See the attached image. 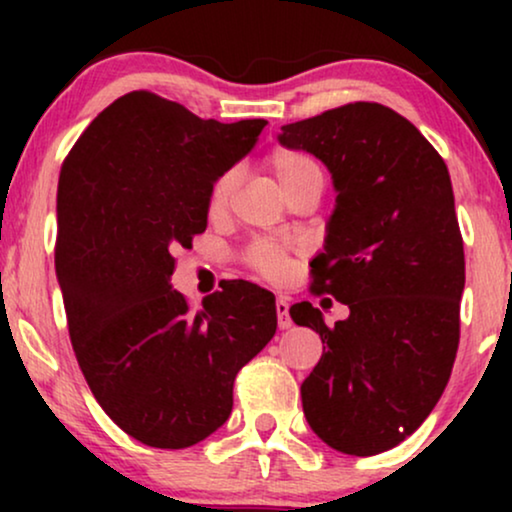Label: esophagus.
<instances>
[{
  "label": "esophagus",
  "instance_id": "34e87169",
  "mask_svg": "<svg viewBox=\"0 0 512 512\" xmlns=\"http://www.w3.org/2000/svg\"><path fill=\"white\" fill-rule=\"evenodd\" d=\"M275 310H277V324L282 331H286V328H291V317H289V300L286 298H277L275 303Z\"/></svg>",
  "mask_w": 512,
  "mask_h": 512
}]
</instances>
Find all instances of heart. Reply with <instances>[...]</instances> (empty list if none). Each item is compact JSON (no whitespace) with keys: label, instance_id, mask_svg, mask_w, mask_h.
Returning a JSON list of instances; mask_svg holds the SVG:
<instances>
[{"label":"heart","instance_id":"heart-1","mask_svg":"<svg viewBox=\"0 0 512 512\" xmlns=\"http://www.w3.org/2000/svg\"><path fill=\"white\" fill-rule=\"evenodd\" d=\"M265 165L272 172V177L279 184V188L289 195L293 188L307 184V181H324V172L321 165L314 160V156L298 149H289V146H279L272 149L265 158ZM237 186V172H226L214 181L212 191H209V214L219 216L226 212L230 198H233ZM247 265L258 275L268 279H282L289 272V254L279 244L272 242H256L254 247L247 251Z\"/></svg>","mask_w":512,"mask_h":512}]
</instances>
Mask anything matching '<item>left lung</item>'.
<instances>
[{
    "mask_svg": "<svg viewBox=\"0 0 512 512\" xmlns=\"http://www.w3.org/2000/svg\"><path fill=\"white\" fill-rule=\"evenodd\" d=\"M279 142L331 172L338 198L310 291L349 307L335 326L307 300L289 310L326 345L300 387L303 412L333 450L380 454L431 415L457 356L466 268L450 172L408 118L377 102L282 125Z\"/></svg>",
    "mask_w": 512,
    "mask_h": 512,
    "instance_id": "obj_1",
    "label": "left lung"
}]
</instances>
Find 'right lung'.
<instances>
[{
  "label": "right lung",
  "instance_id": "add662e5",
  "mask_svg": "<svg viewBox=\"0 0 512 512\" xmlns=\"http://www.w3.org/2000/svg\"><path fill=\"white\" fill-rule=\"evenodd\" d=\"M263 118L219 123L149 90L97 114L58 181L55 272L72 347L102 410L139 443L184 450L233 410V382L277 331L275 296L235 279L191 310L174 251L205 233L214 181Z\"/></svg>",
  "mask_w": 512,
  "mask_h": 512
}]
</instances>
